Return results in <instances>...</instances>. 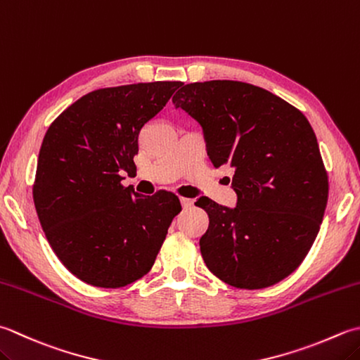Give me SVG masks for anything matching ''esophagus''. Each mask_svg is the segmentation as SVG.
I'll list each match as a JSON object with an SVG mask.
<instances>
[{
    "label": "esophagus",
    "instance_id": "34e87169",
    "mask_svg": "<svg viewBox=\"0 0 360 360\" xmlns=\"http://www.w3.org/2000/svg\"><path fill=\"white\" fill-rule=\"evenodd\" d=\"M181 206L184 209H188V207L193 206V201L188 200V198H181Z\"/></svg>",
    "mask_w": 360,
    "mask_h": 360
}]
</instances>
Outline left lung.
Wrapping results in <instances>:
<instances>
[{"instance_id": "left-lung-1", "label": "left lung", "mask_w": 360, "mask_h": 360, "mask_svg": "<svg viewBox=\"0 0 360 360\" xmlns=\"http://www.w3.org/2000/svg\"><path fill=\"white\" fill-rule=\"evenodd\" d=\"M176 108L201 124L214 167L232 168L237 206L209 198L201 256L217 278L237 288H265L293 273L320 231L328 173L302 112L271 91L240 81L182 87Z\"/></svg>"}]
</instances>
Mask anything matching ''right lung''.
Wrapping results in <instances>:
<instances>
[{
    "mask_svg": "<svg viewBox=\"0 0 360 360\" xmlns=\"http://www.w3.org/2000/svg\"><path fill=\"white\" fill-rule=\"evenodd\" d=\"M182 82L98 89L54 120L40 146L35 210L56 256L77 279L124 287L151 270L178 196H143L122 184L136 170L139 136Z\"/></svg>",
    "mask_w": 360,
    "mask_h": 360,
    "instance_id": "1",
    "label": "right lung"
}]
</instances>
